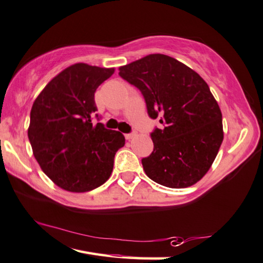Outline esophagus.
Returning <instances> with one entry per match:
<instances>
[{
    "label": "esophagus",
    "instance_id": "1",
    "mask_svg": "<svg viewBox=\"0 0 263 263\" xmlns=\"http://www.w3.org/2000/svg\"><path fill=\"white\" fill-rule=\"evenodd\" d=\"M135 137H137V133H136V132H133V133H128V135H125L126 140H132L133 138H135Z\"/></svg>",
    "mask_w": 263,
    "mask_h": 263
}]
</instances>
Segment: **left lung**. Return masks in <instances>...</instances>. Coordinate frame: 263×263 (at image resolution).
Returning <instances> with one entry per match:
<instances>
[{
	"instance_id": "obj_1",
	"label": "left lung",
	"mask_w": 263,
	"mask_h": 263,
	"mask_svg": "<svg viewBox=\"0 0 263 263\" xmlns=\"http://www.w3.org/2000/svg\"><path fill=\"white\" fill-rule=\"evenodd\" d=\"M119 76L140 89L148 115L162 128L151 138L152 154L141 160L155 183L184 189L211 169L223 141L222 112L207 83L181 62L151 54L119 66Z\"/></svg>"
}]
</instances>
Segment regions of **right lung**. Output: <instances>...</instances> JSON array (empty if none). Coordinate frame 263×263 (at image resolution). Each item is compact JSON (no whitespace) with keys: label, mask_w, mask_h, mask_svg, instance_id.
Returning a JSON list of instances; mask_svg holds the SVG:
<instances>
[{"label":"right lung","mask_w":263,"mask_h":263,"mask_svg":"<svg viewBox=\"0 0 263 263\" xmlns=\"http://www.w3.org/2000/svg\"><path fill=\"white\" fill-rule=\"evenodd\" d=\"M115 72L86 63L68 66L34 100L27 136L42 171L59 187L83 193L110 177L114 157L125 145L121 132L93 125L94 93Z\"/></svg>","instance_id":"add662e5"}]
</instances>
